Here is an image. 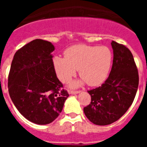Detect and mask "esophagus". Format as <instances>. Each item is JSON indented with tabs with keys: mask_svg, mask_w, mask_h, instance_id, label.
<instances>
[{
	"mask_svg": "<svg viewBox=\"0 0 147 147\" xmlns=\"http://www.w3.org/2000/svg\"><path fill=\"white\" fill-rule=\"evenodd\" d=\"M80 93V90H69V93L71 94H77Z\"/></svg>",
	"mask_w": 147,
	"mask_h": 147,
	"instance_id": "esophagus-1",
	"label": "esophagus"
}]
</instances>
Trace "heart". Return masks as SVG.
I'll return each mask as SVG.
<instances>
[{
	"label": "heart",
	"mask_w": 147,
	"mask_h": 147,
	"mask_svg": "<svg viewBox=\"0 0 147 147\" xmlns=\"http://www.w3.org/2000/svg\"><path fill=\"white\" fill-rule=\"evenodd\" d=\"M65 58L55 57L54 66L57 77L67 83L76 74H79L90 86H97L106 80L113 62V54L105 46H91L79 44L72 45L64 51ZM80 82L72 86H77Z\"/></svg>",
	"instance_id": "b5f03b06"
}]
</instances>
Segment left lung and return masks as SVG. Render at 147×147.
<instances>
[{"label": "left lung", "instance_id": "left-lung-1", "mask_svg": "<svg viewBox=\"0 0 147 147\" xmlns=\"http://www.w3.org/2000/svg\"><path fill=\"white\" fill-rule=\"evenodd\" d=\"M111 45L113 60L110 75L102 86L88 90L91 102L84 107L90 121L100 126L112 124L127 112L139 82L137 66L129 49L115 41Z\"/></svg>", "mask_w": 147, "mask_h": 147}]
</instances>
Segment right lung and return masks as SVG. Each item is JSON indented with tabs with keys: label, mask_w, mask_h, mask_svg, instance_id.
<instances>
[{
	"label": "right lung",
	"mask_w": 147,
	"mask_h": 147,
	"mask_svg": "<svg viewBox=\"0 0 147 147\" xmlns=\"http://www.w3.org/2000/svg\"><path fill=\"white\" fill-rule=\"evenodd\" d=\"M51 42L36 39L15 53L8 77L10 98L18 111L37 124H48L69 96L54 69Z\"/></svg>",
	"instance_id": "1"
}]
</instances>
